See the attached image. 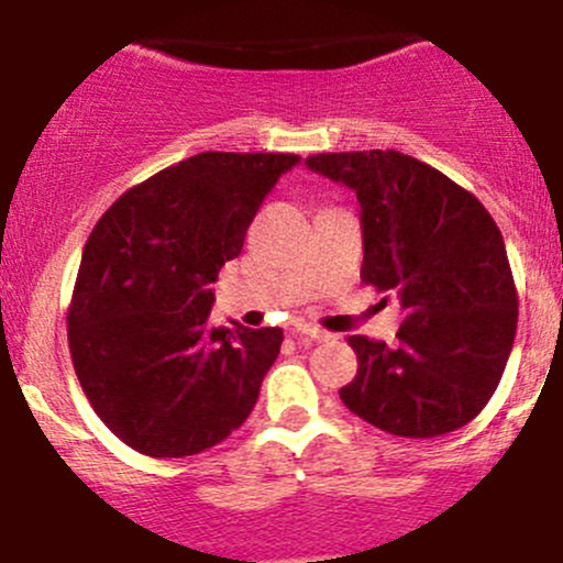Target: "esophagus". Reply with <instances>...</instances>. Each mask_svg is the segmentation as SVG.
Wrapping results in <instances>:
<instances>
[{
  "label": "esophagus",
  "instance_id": "esophagus-1",
  "mask_svg": "<svg viewBox=\"0 0 563 563\" xmlns=\"http://www.w3.org/2000/svg\"><path fill=\"white\" fill-rule=\"evenodd\" d=\"M296 335H301V339H309V341H325L328 333L322 331L318 325H309V322H299L296 325Z\"/></svg>",
  "mask_w": 563,
  "mask_h": 563
}]
</instances>
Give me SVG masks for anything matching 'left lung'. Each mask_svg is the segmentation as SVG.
<instances>
[{"label":"left lung","instance_id":"obj_1","mask_svg":"<svg viewBox=\"0 0 563 563\" xmlns=\"http://www.w3.org/2000/svg\"><path fill=\"white\" fill-rule=\"evenodd\" d=\"M307 166L357 192L360 277L405 309L397 346L349 335L357 376L341 402L394 437L434 439L474 421L500 384L519 318L495 219L466 187L397 151L318 153Z\"/></svg>","mask_w":563,"mask_h":563}]
</instances>
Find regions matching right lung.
Listing matches in <instances>:
<instances>
[{"label": "right lung", "instance_id": "right-lung-1", "mask_svg": "<svg viewBox=\"0 0 563 563\" xmlns=\"http://www.w3.org/2000/svg\"><path fill=\"white\" fill-rule=\"evenodd\" d=\"M296 153H198L129 187L84 245L74 371L100 421L151 457L228 439L254 410L280 328H214L211 283Z\"/></svg>", "mask_w": 563, "mask_h": 563}]
</instances>
